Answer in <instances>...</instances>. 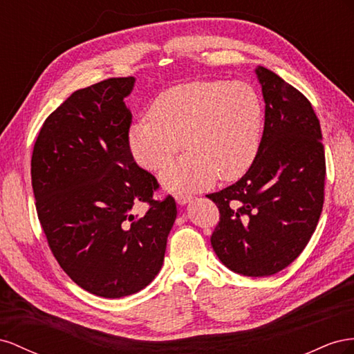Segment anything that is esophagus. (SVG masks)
I'll return each mask as SVG.
<instances>
[{
	"instance_id": "esophagus-1",
	"label": "esophagus",
	"mask_w": 354,
	"mask_h": 354,
	"mask_svg": "<svg viewBox=\"0 0 354 354\" xmlns=\"http://www.w3.org/2000/svg\"><path fill=\"white\" fill-rule=\"evenodd\" d=\"M175 200L178 201V205L184 206V205H187V203H188V201L193 200V196H191V194H187V193H178V194L175 196Z\"/></svg>"
}]
</instances>
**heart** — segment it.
Masks as SVG:
<instances>
[{
  "label": "heart",
  "instance_id": "1",
  "mask_svg": "<svg viewBox=\"0 0 354 354\" xmlns=\"http://www.w3.org/2000/svg\"><path fill=\"white\" fill-rule=\"evenodd\" d=\"M264 106L248 83L206 80L170 87L151 104L148 117L129 130L135 160L149 170L165 167L184 147L188 153L161 171L170 189H196L215 176L234 180L257 157Z\"/></svg>",
  "mask_w": 354,
  "mask_h": 354
}]
</instances>
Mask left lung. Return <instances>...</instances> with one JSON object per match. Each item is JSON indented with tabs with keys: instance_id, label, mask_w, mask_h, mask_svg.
<instances>
[{
	"instance_id": "obj_1",
	"label": "left lung",
	"mask_w": 354,
	"mask_h": 354,
	"mask_svg": "<svg viewBox=\"0 0 354 354\" xmlns=\"http://www.w3.org/2000/svg\"><path fill=\"white\" fill-rule=\"evenodd\" d=\"M266 121L254 163L236 184L207 194L219 209L210 237L222 264L266 277L294 262L317 227L325 198V149L310 100L272 71L255 69Z\"/></svg>"
}]
</instances>
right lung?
Instances as JSON below:
<instances>
[{
  "mask_svg": "<svg viewBox=\"0 0 354 354\" xmlns=\"http://www.w3.org/2000/svg\"><path fill=\"white\" fill-rule=\"evenodd\" d=\"M133 77L80 88L50 114L35 140L31 178L39 224L59 266L90 294L121 298L163 266L175 198L154 200L157 179L129 147ZM138 203H148L142 217Z\"/></svg>",
  "mask_w": 354,
  "mask_h": 354,
  "instance_id": "obj_1",
  "label": "right lung"
}]
</instances>
